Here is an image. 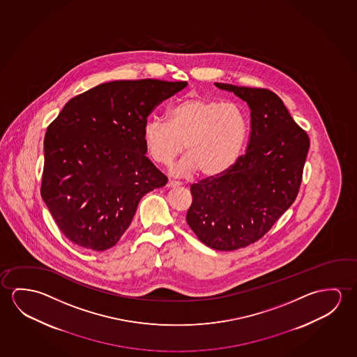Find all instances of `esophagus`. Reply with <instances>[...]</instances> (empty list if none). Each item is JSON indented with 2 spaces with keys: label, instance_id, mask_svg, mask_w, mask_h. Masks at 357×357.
I'll use <instances>...</instances> for the list:
<instances>
[{
  "label": "esophagus",
  "instance_id": "1",
  "mask_svg": "<svg viewBox=\"0 0 357 357\" xmlns=\"http://www.w3.org/2000/svg\"><path fill=\"white\" fill-rule=\"evenodd\" d=\"M178 186H181V182L174 181V180H170V181L167 182V187H169V188H172V187Z\"/></svg>",
  "mask_w": 357,
  "mask_h": 357
}]
</instances>
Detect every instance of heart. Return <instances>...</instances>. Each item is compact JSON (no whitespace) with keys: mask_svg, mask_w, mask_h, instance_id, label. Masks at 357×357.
Here are the masks:
<instances>
[{"mask_svg":"<svg viewBox=\"0 0 357 357\" xmlns=\"http://www.w3.org/2000/svg\"><path fill=\"white\" fill-rule=\"evenodd\" d=\"M247 132V118L237 104L187 98L167 112V123L147 120L142 140L150 158L161 165L171 164L186 149L175 174L198 170L213 177L236 164Z\"/></svg>","mask_w":357,"mask_h":357,"instance_id":"1","label":"heart"}]
</instances>
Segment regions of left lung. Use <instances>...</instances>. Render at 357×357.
<instances>
[{
    "instance_id": "8db88e82",
    "label": "left lung",
    "mask_w": 357,
    "mask_h": 357,
    "mask_svg": "<svg viewBox=\"0 0 357 357\" xmlns=\"http://www.w3.org/2000/svg\"><path fill=\"white\" fill-rule=\"evenodd\" d=\"M215 86L248 104V146L225 174L193 183L186 221L207 247L234 250L261 239L293 204L310 140L275 93L225 83Z\"/></svg>"
}]
</instances>
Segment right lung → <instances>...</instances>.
<instances>
[{
	"label": "right lung",
	"instance_id": "obj_1",
	"mask_svg": "<svg viewBox=\"0 0 357 357\" xmlns=\"http://www.w3.org/2000/svg\"><path fill=\"white\" fill-rule=\"evenodd\" d=\"M187 82L115 80L70 99L45 136L40 196L61 232L102 252L119 242L167 177L145 156L147 116Z\"/></svg>",
	"mask_w": 357,
	"mask_h": 357
}]
</instances>
